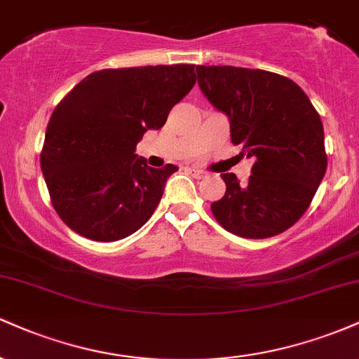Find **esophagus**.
Wrapping results in <instances>:
<instances>
[{
    "mask_svg": "<svg viewBox=\"0 0 359 359\" xmlns=\"http://www.w3.org/2000/svg\"><path fill=\"white\" fill-rule=\"evenodd\" d=\"M187 172L191 174L192 177H196V179H203V177H205V174L203 170H199V168H187Z\"/></svg>",
    "mask_w": 359,
    "mask_h": 359,
    "instance_id": "1",
    "label": "esophagus"
}]
</instances>
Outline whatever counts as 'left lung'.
<instances>
[{
  "label": "left lung",
  "instance_id": "8db88e82",
  "mask_svg": "<svg viewBox=\"0 0 359 359\" xmlns=\"http://www.w3.org/2000/svg\"><path fill=\"white\" fill-rule=\"evenodd\" d=\"M196 71L208 101L229 118L231 142L255 160L246 184L234 174L221 175L226 194L211 204L214 217L241 238L283 233L307 211L327 168L319 113L280 74L233 65Z\"/></svg>",
  "mask_w": 359,
  "mask_h": 359
}]
</instances>
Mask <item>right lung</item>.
Segmentation results:
<instances>
[{
  "label": "right lung",
  "mask_w": 359,
  "mask_h": 359,
  "mask_svg": "<svg viewBox=\"0 0 359 359\" xmlns=\"http://www.w3.org/2000/svg\"><path fill=\"white\" fill-rule=\"evenodd\" d=\"M194 84L192 64L102 69L57 104L40 167L53 209L72 231L118 241L150 219L179 168L148 167L137 143L165 125Z\"/></svg>",
  "instance_id": "obj_1"
}]
</instances>
